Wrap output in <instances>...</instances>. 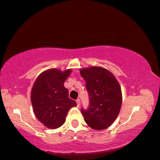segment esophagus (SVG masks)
Here are the masks:
<instances>
[{
  "label": "esophagus",
  "instance_id": "34e87169",
  "mask_svg": "<svg viewBox=\"0 0 160 160\" xmlns=\"http://www.w3.org/2000/svg\"><path fill=\"white\" fill-rule=\"evenodd\" d=\"M76 103H77V106H78V107H79V106H80V99H76Z\"/></svg>",
  "mask_w": 160,
  "mask_h": 160
}]
</instances>
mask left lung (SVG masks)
<instances>
[{
    "mask_svg": "<svg viewBox=\"0 0 160 160\" xmlns=\"http://www.w3.org/2000/svg\"><path fill=\"white\" fill-rule=\"evenodd\" d=\"M80 72L90 96L88 109H81L85 121L92 129H106L120 112L122 104L120 85L114 75L104 68H85L80 69Z\"/></svg>",
    "mask_w": 160,
    "mask_h": 160,
    "instance_id": "1",
    "label": "left lung"
}]
</instances>
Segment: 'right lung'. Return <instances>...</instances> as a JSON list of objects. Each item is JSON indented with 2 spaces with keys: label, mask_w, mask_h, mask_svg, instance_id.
Here are the masks:
<instances>
[{
  "label": "right lung",
  "mask_w": 160,
  "mask_h": 160,
  "mask_svg": "<svg viewBox=\"0 0 160 160\" xmlns=\"http://www.w3.org/2000/svg\"><path fill=\"white\" fill-rule=\"evenodd\" d=\"M71 71V69L47 70L37 78L32 87L31 102L34 113L48 128L61 126L69 109L77 106L75 101L69 98L68 90L64 87Z\"/></svg>",
  "instance_id": "add662e5"
}]
</instances>
